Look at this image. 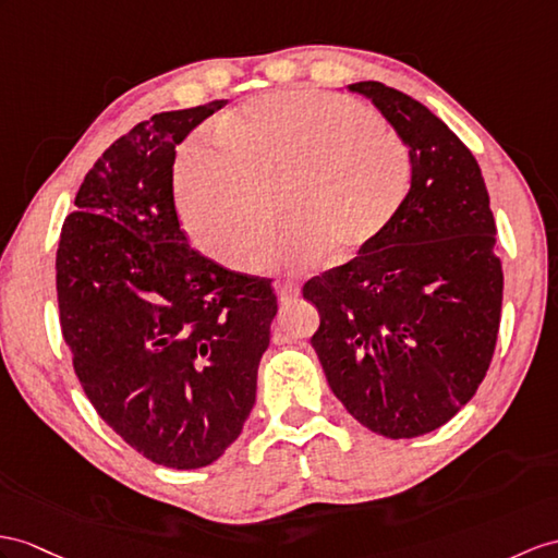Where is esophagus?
<instances>
[{"instance_id":"esophagus-1","label":"esophagus","mask_w":558,"mask_h":558,"mask_svg":"<svg viewBox=\"0 0 558 558\" xmlns=\"http://www.w3.org/2000/svg\"><path fill=\"white\" fill-rule=\"evenodd\" d=\"M298 295H301V289H298V283H279L277 287V298L279 303H293L298 301Z\"/></svg>"}]
</instances>
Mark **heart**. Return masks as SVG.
Masks as SVG:
<instances>
[{
  "label": "heart",
  "mask_w": 558,
  "mask_h": 558,
  "mask_svg": "<svg viewBox=\"0 0 558 558\" xmlns=\"http://www.w3.org/2000/svg\"><path fill=\"white\" fill-rule=\"evenodd\" d=\"M217 142H192L177 162V203L198 248L243 267L276 221L290 227L251 262L307 271L369 248L410 192L414 158L374 108L338 94L287 89L217 120Z\"/></svg>",
  "instance_id": "b5f03b06"
}]
</instances>
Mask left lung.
Masks as SVG:
<instances>
[{
    "label": "left lung",
    "instance_id": "1",
    "mask_svg": "<svg viewBox=\"0 0 558 558\" xmlns=\"http://www.w3.org/2000/svg\"><path fill=\"white\" fill-rule=\"evenodd\" d=\"M348 89L402 134L414 172L386 232L303 287L322 319L312 348L362 426L416 438L447 424L493 362L505 289L497 227L478 162L436 113L374 80Z\"/></svg>",
    "mask_w": 558,
    "mask_h": 558
}]
</instances>
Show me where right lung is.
<instances>
[{
  "instance_id": "add662e5",
  "label": "right lung",
  "mask_w": 558,
  "mask_h": 558,
  "mask_svg": "<svg viewBox=\"0 0 558 558\" xmlns=\"http://www.w3.org/2000/svg\"><path fill=\"white\" fill-rule=\"evenodd\" d=\"M227 101L156 113L85 174L57 251L59 319L94 410L154 464L220 459L255 404L277 315L271 281L189 246L174 148Z\"/></svg>"
}]
</instances>
